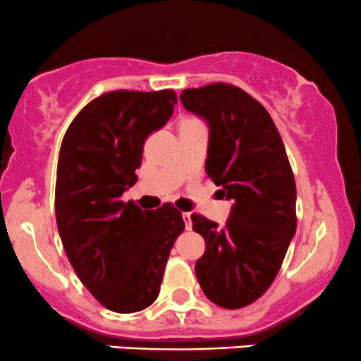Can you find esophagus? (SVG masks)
<instances>
[{
  "label": "esophagus",
  "instance_id": "1",
  "mask_svg": "<svg viewBox=\"0 0 361 361\" xmlns=\"http://www.w3.org/2000/svg\"><path fill=\"white\" fill-rule=\"evenodd\" d=\"M181 218H183V221H185V227L192 228V216H190V213H183V214H181Z\"/></svg>",
  "mask_w": 361,
  "mask_h": 361
}]
</instances>
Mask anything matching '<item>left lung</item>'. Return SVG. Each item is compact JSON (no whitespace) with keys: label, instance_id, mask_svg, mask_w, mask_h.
<instances>
[{"label":"left lung","instance_id":"obj_1","mask_svg":"<svg viewBox=\"0 0 361 361\" xmlns=\"http://www.w3.org/2000/svg\"><path fill=\"white\" fill-rule=\"evenodd\" d=\"M180 101L209 126L206 173L234 202L224 227L192 214L206 241L195 276L211 302L241 309L267 292L295 235L292 166L271 115L239 87L185 89Z\"/></svg>","mask_w":361,"mask_h":361}]
</instances>
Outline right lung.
<instances>
[{"mask_svg":"<svg viewBox=\"0 0 361 361\" xmlns=\"http://www.w3.org/2000/svg\"><path fill=\"white\" fill-rule=\"evenodd\" d=\"M173 90H113L68 127L57 162L56 218L69 264L101 305L136 312L159 297L185 221L173 204L141 209L122 194L137 181L143 145L166 126Z\"/></svg>","mask_w":361,"mask_h":361,"instance_id":"obj_1","label":"right lung"}]
</instances>
